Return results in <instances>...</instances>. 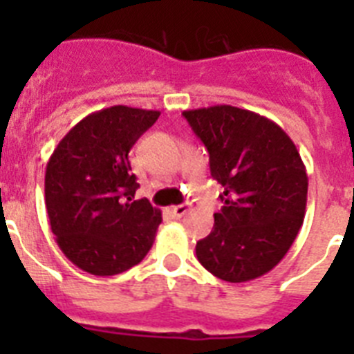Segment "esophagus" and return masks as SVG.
I'll use <instances>...</instances> for the list:
<instances>
[{
	"label": "esophagus",
	"mask_w": 354,
	"mask_h": 354,
	"mask_svg": "<svg viewBox=\"0 0 354 354\" xmlns=\"http://www.w3.org/2000/svg\"><path fill=\"white\" fill-rule=\"evenodd\" d=\"M189 211V205L187 204H180V205H174V207H170V214L174 216V218H183L186 212Z\"/></svg>",
	"instance_id": "esophagus-1"
}]
</instances>
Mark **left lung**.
<instances>
[{
    "instance_id": "8db88e82",
    "label": "left lung",
    "mask_w": 354,
    "mask_h": 354,
    "mask_svg": "<svg viewBox=\"0 0 354 354\" xmlns=\"http://www.w3.org/2000/svg\"><path fill=\"white\" fill-rule=\"evenodd\" d=\"M209 152L223 207L196 259L225 282H248L271 271L298 236L308 177L298 149L273 120L236 106L184 111Z\"/></svg>"
}]
</instances>
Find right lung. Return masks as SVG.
<instances>
[{"instance_id": "obj_1", "label": "right lung", "mask_w": 354, "mask_h": 354, "mask_svg": "<svg viewBox=\"0 0 354 354\" xmlns=\"http://www.w3.org/2000/svg\"><path fill=\"white\" fill-rule=\"evenodd\" d=\"M159 111L111 106L90 113L64 136L46 167V209L65 257L95 277L140 264L152 248L161 211L131 171L129 150Z\"/></svg>"}]
</instances>
